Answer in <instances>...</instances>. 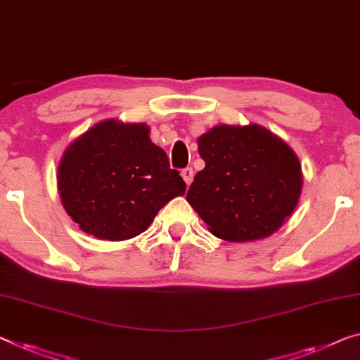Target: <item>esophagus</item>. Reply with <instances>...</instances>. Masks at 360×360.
<instances>
[{"mask_svg":"<svg viewBox=\"0 0 360 360\" xmlns=\"http://www.w3.org/2000/svg\"><path fill=\"white\" fill-rule=\"evenodd\" d=\"M181 176H182V179H184L186 184L191 186L192 179H194V169H192V168H184V169L181 171Z\"/></svg>","mask_w":360,"mask_h":360,"instance_id":"esophagus-1","label":"esophagus"}]
</instances>
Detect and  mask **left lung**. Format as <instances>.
Segmentation results:
<instances>
[{"instance_id": "8db88e82", "label": "left lung", "mask_w": 360, "mask_h": 360, "mask_svg": "<svg viewBox=\"0 0 360 360\" xmlns=\"http://www.w3.org/2000/svg\"><path fill=\"white\" fill-rule=\"evenodd\" d=\"M205 168L187 202L210 233L229 243L275 234L296 210L302 168L294 150L259 124H219L197 139Z\"/></svg>"}]
</instances>
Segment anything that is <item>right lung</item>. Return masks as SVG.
<instances>
[{
    "label": "right lung",
    "instance_id": "right-lung-1",
    "mask_svg": "<svg viewBox=\"0 0 360 360\" xmlns=\"http://www.w3.org/2000/svg\"><path fill=\"white\" fill-rule=\"evenodd\" d=\"M64 210L101 240L132 239L152 224L186 182L143 122L105 120L69 143L58 165Z\"/></svg>",
    "mask_w": 360,
    "mask_h": 360
}]
</instances>
